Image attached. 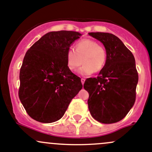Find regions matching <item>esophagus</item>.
Here are the masks:
<instances>
[{"label":"esophagus","instance_id":"esophagus-1","mask_svg":"<svg viewBox=\"0 0 152 152\" xmlns=\"http://www.w3.org/2000/svg\"><path fill=\"white\" fill-rule=\"evenodd\" d=\"M84 82H85V79L84 78H81V83H82V84H83Z\"/></svg>","mask_w":152,"mask_h":152}]
</instances>
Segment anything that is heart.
I'll return each instance as SVG.
<instances>
[{"label":"heart","instance_id":"obj_1","mask_svg":"<svg viewBox=\"0 0 152 152\" xmlns=\"http://www.w3.org/2000/svg\"><path fill=\"white\" fill-rule=\"evenodd\" d=\"M107 58L106 48L91 39L80 40L76 44L75 50L68 49L66 55L67 66L71 71H76L84 64L79 70L80 74L83 76L102 71L106 66Z\"/></svg>","mask_w":152,"mask_h":152}]
</instances>
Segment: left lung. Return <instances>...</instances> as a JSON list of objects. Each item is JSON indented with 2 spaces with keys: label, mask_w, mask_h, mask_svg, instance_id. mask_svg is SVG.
<instances>
[{
  "label": "left lung",
  "mask_w": 152,
  "mask_h": 152,
  "mask_svg": "<svg viewBox=\"0 0 152 152\" xmlns=\"http://www.w3.org/2000/svg\"><path fill=\"white\" fill-rule=\"evenodd\" d=\"M107 51L106 66L97 77L86 80L83 88L89 94L91 115L105 124L124 119L134 106L138 82L133 54L117 36L111 33L90 32Z\"/></svg>",
  "instance_id": "obj_1"
}]
</instances>
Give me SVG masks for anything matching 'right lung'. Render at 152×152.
Segmentation results:
<instances>
[{
    "mask_svg": "<svg viewBox=\"0 0 152 152\" xmlns=\"http://www.w3.org/2000/svg\"><path fill=\"white\" fill-rule=\"evenodd\" d=\"M80 35L65 30L48 32L26 53L18 96L32 119L44 124L60 120L83 88L81 79L69 69L66 61L67 50Z\"/></svg>",
    "mask_w": 152,
    "mask_h": 152,
    "instance_id": "right-lung-1",
    "label": "right lung"
}]
</instances>
